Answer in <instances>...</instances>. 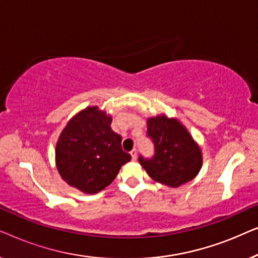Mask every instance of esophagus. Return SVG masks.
Returning <instances> with one entry per match:
<instances>
[{
  "instance_id": "34e87169",
  "label": "esophagus",
  "mask_w": 258,
  "mask_h": 258,
  "mask_svg": "<svg viewBox=\"0 0 258 258\" xmlns=\"http://www.w3.org/2000/svg\"><path fill=\"white\" fill-rule=\"evenodd\" d=\"M130 155H132L133 161H135L136 158H137V150L136 149H133L132 151H130Z\"/></svg>"
}]
</instances>
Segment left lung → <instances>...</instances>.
Instances as JSON below:
<instances>
[{
    "label": "left lung",
    "mask_w": 258,
    "mask_h": 258,
    "mask_svg": "<svg viewBox=\"0 0 258 258\" xmlns=\"http://www.w3.org/2000/svg\"><path fill=\"white\" fill-rule=\"evenodd\" d=\"M147 135L153 140V158L139 157L154 181L171 188L195 178L202 167V151L178 119L165 115L149 117Z\"/></svg>",
    "instance_id": "left-lung-1"
}]
</instances>
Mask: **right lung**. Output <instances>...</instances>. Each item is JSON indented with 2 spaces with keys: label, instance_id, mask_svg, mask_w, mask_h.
<instances>
[{
  "label": "right lung",
  "instance_id": "right-lung-1",
  "mask_svg": "<svg viewBox=\"0 0 258 258\" xmlns=\"http://www.w3.org/2000/svg\"><path fill=\"white\" fill-rule=\"evenodd\" d=\"M111 119L97 107H88L62 130L55 160L59 175L69 185L86 194H97L132 160L122 150V137L111 130Z\"/></svg>",
  "mask_w": 258,
  "mask_h": 258
}]
</instances>
